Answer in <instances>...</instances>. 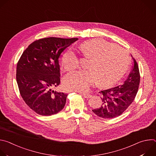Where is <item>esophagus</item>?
Returning a JSON list of instances; mask_svg holds the SVG:
<instances>
[{"instance_id":"1","label":"esophagus","mask_w":156,"mask_h":156,"mask_svg":"<svg viewBox=\"0 0 156 156\" xmlns=\"http://www.w3.org/2000/svg\"><path fill=\"white\" fill-rule=\"evenodd\" d=\"M83 97H84V98H86V99L90 98H91V96H92V95H91V94H89V93L83 94Z\"/></svg>"}]
</instances>
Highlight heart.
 Wrapping results in <instances>:
<instances>
[{"mask_svg": "<svg viewBox=\"0 0 156 156\" xmlns=\"http://www.w3.org/2000/svg\"><path fill=\"white\" fill-rule=\"evenodd\" d=\"M80 48L85 57L90 58L87 70H80L66 75L63 80L67 90L86 92L96 83L107 85L117 81L125 72L128 55L121 48L102 39H91L84 42ZM62 64L65 70L72 71L79 66V58L72 50L63 55Z\"/></svg>", "mask_w": 156, "mask_h": 156, "instance_id": "obj_1", "label": "heart"}]
</instances>
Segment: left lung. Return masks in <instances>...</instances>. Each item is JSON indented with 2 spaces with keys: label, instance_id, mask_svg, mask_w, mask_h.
I'll list each match as a JSON object with an SVG mask.
<instances>
[{
  "label": "left lung",
  "instance_id": "obj_1",
  "mask_svg": "<svg viewBox=\"0 0 156 156\" xmlns=\"http://www.w3.org/2000/svg\"><path fill=\"white\" fill-rule=\"evenodd\" d=\"M128 76L119 86L99 92L102 101L101 107L93 112L104 119H112L122 114L134 101L140 81L138 65L135 59Z\"/></svg>",
  "mask_w": 156,
  "mask_h": 156
}]
</instances>
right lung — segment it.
<instances>
[{"instance_id": "add662e5", "label": "right lung", "mask_w": 156, "mask_h": 156, "mask_svg": "<svg viewBox=\"0 0 156 156\" xmlns=\"http://www.w3.org/2000/svg\"><path fill=\"white\" fill-rule=\"evenodd\" d=\"M78 38L46 37L32 42L16 66V78L25 103L39 115L56 114L65 107L67 94L52 90L60 83L58 58Z\"/></svg>"}]
</instances>
